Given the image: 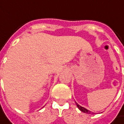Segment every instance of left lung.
Listing matches in <instances>:
<instances>
[{"label":"left lung","mask_w":124,"mask_h":124,"mask_svg":"<svg viewBox=\"0 0 124 124\" xmlns=\"http://www.w3.org/2000/svg\"><path fill=\"white\" fill-rule=\"evenodd\" d=\"M76 106H77V107L78 108V109L80 110L81 112H84V113H86V114H93L92 112H90V110H88V109H87L86 108H84V107L81 106H80L79 104H78L76 102Z\"/></svg>","instance_id":"left-lung-1"}]
</instances>
